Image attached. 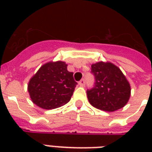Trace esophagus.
Here are the masks:
<instances>
[{
	"label": "esophagus",
	"mask_w": 152,
	"mask_h": 152,
	"mask_svg": "<svg viewBox=\"0 0 152 152\" xmlns=\"http://www.w3.org/2000/svg\"><path fill=\"white\" fill-rule=\"evenodd\" d=\"M79 85L80 86V87H84V85H85V80H84V79H82V80L79 82Z\"/></svg>",
	"instance_id": "34e87169"
}]
</instances>
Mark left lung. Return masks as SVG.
I'll use <instances>...</instances> for the list:
<instances>
[{"label": "left lung", "instance_id": "8db88e82", "mask_svg": "<svg viewBox=\"0 0 152 152\" xmlns=\"http://www.w3.org/2000/svg\"><path fill=\"white\" fill-rule=\"evenodd\" d=\"M95 84L87 90L91 106L102 110L113 112L122 108L130 97L129 83L120 69L110 62H98L91 65Z\"/></svg>", "mask_w": 152, "mask_h": 152}]
</instances>
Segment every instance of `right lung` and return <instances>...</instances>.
<instances>
[{
	"instance_id": "right-lung-1",
	"label": "right lung",
	"mask_w": 152,
	"mask_h": 152,
	"mask_svg": "<svg viewBox=\"0 0 152 152\" xmlns=\"http://www.w3.org/2000/svg\"><path fill=\"white\" fill-rule=\"evenodd\" d=\"M73 72L64 61L48 62L39 69L28 83L32 102L45 110L58 108L68 103L76 88Z\"/></svg>"
}]
</instances>
